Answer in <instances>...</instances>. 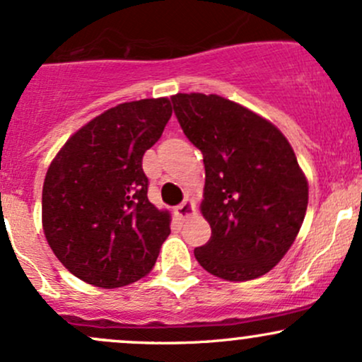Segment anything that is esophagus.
I'll use <instances>...</instances> for the list:
<instances>
[{"instance_id":"esophagus-1","label":"esophagus","mask_w":362,"mask_h":362,"mask_svg":"<svg viewBox=\"0 0 362 362\" xmlns=\"http://www.w3.org/2000/svg\"><path fill=\"white\" fill-rule=\"evenodd\" d=\"M175 214H177L180 220H185V218H189L190 214H194V202L190 199H185L182 204H178L177 208H175Z\"/></svg>"}]
</instances>
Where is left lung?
I'll return each instance as SVG.
<instances>
[{
	"label": "left lung",
	"mask_w": 362,
	"mask_h": 362,
	"mask_svg": "<svg viewBox=\"0 0 362 362\" xmlns=\"http://www.w3.org/2000/svg\"><path fill=\"white\" fill-rule=\"evenodd\" d=\"M206 170L201 213L211 239L199 264L230 281L257 278L287 254L308 209V180L284 134L254 111L216 94L172 96Z\"/></svg>",
	"instance_id": "obj_1"
}]
</instances>
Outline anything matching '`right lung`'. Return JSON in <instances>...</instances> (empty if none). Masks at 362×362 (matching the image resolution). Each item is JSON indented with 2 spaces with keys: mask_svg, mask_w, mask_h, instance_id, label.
Wrapping results in <instances>:
<instances>
[{
  "mask_svg": "<svg viewBox=\"0 0 362 362\" xmlns=\"http://www.w3.org/2000/svg\"><path fill=\"white\" fill-rule=\"evenodd\" d=\"M172 117L168 98L122 103L65 142L42 185V228L82 281L117 288L153 269L170 235L168 211L148 199L142 156Z\"/></svg>",
  "mask_w": 362,
  "mask_h": 362,
  "instance_id": "obj_1",
  "label": "right lung"
}]
</instances>
